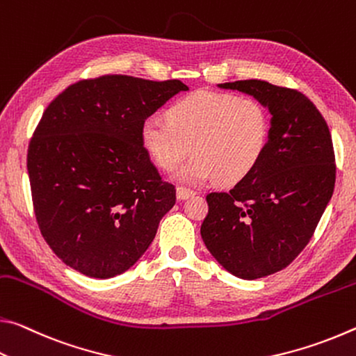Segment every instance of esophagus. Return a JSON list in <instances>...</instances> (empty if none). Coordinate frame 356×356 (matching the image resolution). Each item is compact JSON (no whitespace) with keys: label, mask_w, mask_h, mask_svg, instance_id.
<instances>
[{"label":"esophagus","mask_w":356,"mask_h":356,"mask_svg":"<svg viewBox=\"0 0 356 356\" xmlns=\"http://www.w3.org/2000/svg\"><path fill=\"white\" fill-rule=\"evenodd\" d=\"M194 194H195L194 191L189 189V188H184V186H178V188H177V199L178 200H184V199H188V197L194 195Z\"/></svg>","instance_id":"34e87169"}]
</instances>
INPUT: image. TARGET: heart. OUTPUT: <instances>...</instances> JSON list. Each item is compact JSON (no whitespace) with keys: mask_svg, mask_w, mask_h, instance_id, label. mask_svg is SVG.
Masks as SVG:
<instances>
[{"mask_svg":"<svg viewBox=\"0 0 356 356\" xmlns=\"http://www.w3.org/2000/svg\"><path fill=\"white\" fill-rule=\"evenodd\" d=\"M167 123L148 118L142 126V143L162 170H179L184 181L230 186L254 172L270 138V112L259 99L227 92L197 91L179 99L165 113Z\"/></svg>","mask_w":356,"mask_h":356,"instance_id":"b5f03b06","label":"heart"}]
</instances>
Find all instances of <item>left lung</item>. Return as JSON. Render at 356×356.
Here are the masks:
<instances>
[{
	"instance_id": "8db88e82",
	"label": "left lung",
	"mask_w": 356,
	"mask_h": 356,
	"mask_svg": "<svg viewBox=\"0 0 356 356\" xmlns=\"http://www.w3.org/2000/svg\"><path fill=\"white\" fill-rule=\"evenodd\" d=\"M268 107L270 138L254 172L227 192H209L203 243L241 279L270 276L306 248L336 181L333 140L322 113L300 91L265 80L220 83Z\"/></svg>"
}]
</instances>
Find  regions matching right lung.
<instances>
[{
	"mask_svg": "<svg viewBox=\"0 0 356 356\" xmlns=\"http://www.w3.org/2000/svg\"><path fill=\"white\" fill-rule=\"evenodd\" d=\"M179 80L108 74L67 86L28 147L39 230L63 264L90 277L121 275L154 240L177 202L142 143V126Z\"/></svg>",
	"mask_w": 356,
	"mask_h": 356,
	"instance_id": "1",
	"label": "right lung"
}]
</instances>
